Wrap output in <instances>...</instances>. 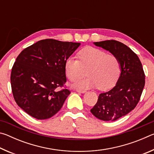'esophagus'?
<instances>
[{"label": "esophagus", "mask_w": 154, "mask_h": 154, "mask_svg": "<svg viewBox=\"0 0 154 154\" xmlns=\"http://www.w3.org/2000/svg\"><path fill=\"white\" fill-rule=\"evenodd\" d=\"M77 92H80V93H85V92H86V90H79V89H77Z\"/></svg>", "instance_id": "esophagus-1"}]
</instances>
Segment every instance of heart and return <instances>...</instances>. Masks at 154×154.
<instances>
[{"label": "heart", "mask_w": 154, "mask_h": 154, "mask_svg": "<svg viewBox=\"0 0 154 154\" xmlns=\"http://www.w3.org/2000/svg\"><path fill=\"white\" fill-rule=\"evenodd\" d=\"M76 57H69L64 63L66 77L71 82L79 79L87 70L88 76L78 81L74 86L78 89L98 87L107 90L113 86L120 74V63L113 54H107L102 49L86 47L78 52Z\"/></svg>", "instance_id": "1"}]
</instances>
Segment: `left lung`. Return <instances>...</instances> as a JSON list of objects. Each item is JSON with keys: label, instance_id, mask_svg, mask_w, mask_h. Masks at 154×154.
<instances>
[{"label": "left lung", "instance_id": "8db88e82", "mask_svg": "<svg viewBox=\"0 0 154 154\" xmlns=\"http://www.w3.org/2000/svg\"><path fill=\"white\" fill-rule=\"evenodd\" d=\"M118 58L121 74L116 86L100 94L90 111L96 118L113 122L126 116L139 102L145 83V75L139 57L128 47L115 40L94 43Z\"/></svg>", "mask_w": 154, "mask_h": 154}]
</instances>
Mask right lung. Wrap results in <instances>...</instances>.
I'll return each instance as SVG.
<instances>
[{
	"label": "right lung",
	"instance_id": "right-lung-1",
	"mask_svg": "<svg viewBox=\"0 0 154 154\" xmlns=\"http://www.w3.org/2000/svg\"><path fill=\"white\" fill-rule=\"evenodd\" d=\"M80 44L48 38L18 55L11 69V90L15 101L26 113L45 119L60 111L71 93L64 85L65 61ZM58 87L64 88L58 91Z\"/></svg>",
	"mask_w": 154,
	"mask_h": 154
}]
</instances>
